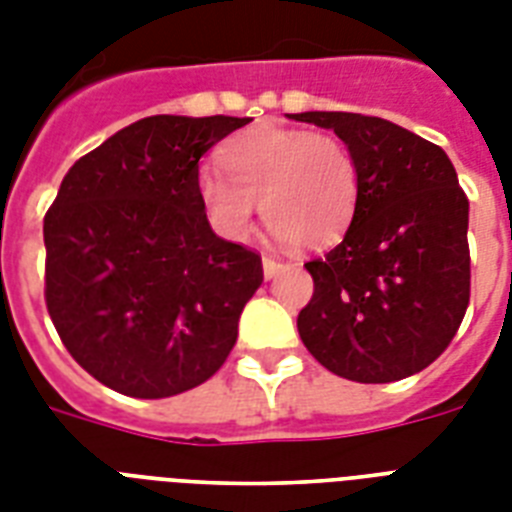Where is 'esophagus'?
I'll return each instance as SVG.
<instances>
[{
    "label": "esophagus",
    "mask_w": 512,
    "mask_h": 512,
    "mask_svg": "<svg viewBox=\"0 0 512 512\" xmlns=\"http://www.w3.org/2000/svg\"><path fill=\"white\" fill-rule=\"evenodd\" d=\"M284 268V263H281L279 257H271V255H265L263 257V273H265V279H273L276 273Z\"/></svg>",
    "instance_id": "esophagus-1"
}]
</instances>
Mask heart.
Wrapping results in <instances>:
<instances>
[{"instance_id": "b5f03b06", "label": "heart", "mask_w": 512, "mask_h": 512, "mask_svg": "<svg viewBox=\"0 0 512 512\" xmlns=\"http://www.w3.org/2000/svg\"><path fill=\"white\" fill-rule=\"evenodd\" d=\"M223 172L201 170L196 188L212 223L228 236L265 225L300 249H327L353 223L361 193L356 156L335 135L257 127L223 148Z\"/></svg>"}]
</instances>
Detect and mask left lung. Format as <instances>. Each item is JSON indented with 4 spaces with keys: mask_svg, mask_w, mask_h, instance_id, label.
I'll return each mask as SVG.
<instances>
[{
    "mask_svg": "<svg viewBox=\"0 0 512 512\" xmlns=\"http://www.w3.org/2000/svg\"><path fill=\"white\" fill-rule=\"evenodd\" d=\"M289 119L335 130L361 177L342 241L305 263L313 297L297 316L300 340L345 380L422 372L449 348L470 303L468 196L449 156L377 116L305 111Z\"/></svg>",
    "mask_w": 512,
    "mask_h": 512,
    "instance_id": "left-lung-1",
    "label": "left lung"
}]
</instances>
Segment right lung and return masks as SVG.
Instances as JSON below:
<instances>
[{"mask_svg": "<svg viewBox=\"0 0 512 512\" xmlns=\"http://www.w3.org/2000/svg\"><path fill=\"white\" fill-rule=\"evenodd\" d=\"M249 124L148 116L84 154L44 215V303L106 388L167 398L225 364L263 260L209 228L199 159Z\"/></svg>", "mask_w": 512, "mask_h": 512, "instance_id": "right-lung-1", "label": "right lung"}]
</instances>
